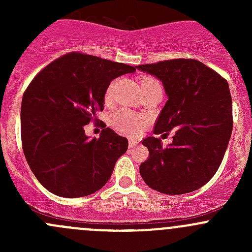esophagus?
<instances>
[{
  "label": "esophagus",
  "mask_w": 252,
  "mask_h": 252,
  "mask_svg": "<svg viewBox=\"0 0 252 252\" xmlns=\"http://www.w3.org/2000/svg\"><path fill=\"white\" fill-rule=\"evenodd\" d=\"M138 144H139L138 141H135V140H131V139H130V140H129V142H128V145H129V147H130V149H131V147H135L136 145H138Z\"/></svg>",
  "instance_id": "1"
}]
</instances>
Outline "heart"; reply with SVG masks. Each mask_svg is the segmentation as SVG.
Instances as JSON below:
<instances>
[{"instance_id":"b5f03b06","label":"heart","mask_w":252,"mask_h":252,"mask_svg":"<svg viewBox=\"0 0 252 252\" xmlns=\"http://www.w3.org/2000/svg\"><path fill=\"white\" fill-rule=\"evenodd\" d=\"M156 86H161L156 79L151 77L142 78V91L156 88ZM112 88H113V84H111L107 88V90H106V97L107 98L111 96ZM145 123H146V119H145L144 117L138 113H134V112L129 110H118L117 112H114L113 116H112L111 118V124L113 126V128L116 129V130H118L119 133H123L129 136L138 135L139 131H140L142 126H145Z\"/></svg>"}]
</instances>
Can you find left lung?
<instances>
[{
	"mask_svg": "<svg viewBox=\"0 0 252 252\" xmlns=\"http://www.w3.org/2000/svg\"><path fill=\"white\" fill-rule=\"evenodd\" d=\"M136 68L162 80L168 96L154 134L167 136L175 130L173 142L167 147L155 136L142 140L149 149V157L139 167L142 179L151 189L167 195L200 189L220 168L232 134L228 81L192 58L159 61Z\"/></svg>",
	"mask_w": 252,
	"mask_h": 252,
	"instance_id": "8db88e82",
	"label": "left lung"
}]
</instances>
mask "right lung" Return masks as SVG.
<instances>
[{
  "label": "right lung",
  "instance_id": "add662e5",
  "mask_svg": "<svg viewBox=\"0 0 252 252\" xmlns=\"http://www.w3.org/2000/svg\"><path fill=\"white\" fill-rule=\"evenodd\" d=\"M135 67L81 52L52 61L28 85L22 98L20 134L24 156L36 179L62 197L100 190L126 154L128 139L105 128L90 141L83 128L103 111L111 81ZM105 127L106 124L100 122Z\"/></svg>",
  "mask_w": 252,
  "mask_h": 252
}]
</instances>
